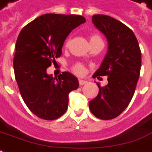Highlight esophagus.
Masks as SVG:
<instances>
[{"mask_svg": "<svg viewBox=\"0 0 152 152\" xmlns=\"http://www.w3.org/2000/svg\"><path fill=\"white\" fill-rule=\"evenodd\" d=\"M86 83H87V81H85V80L78 79V83H79V85H83V84H85Z\"/></svg>", "mask_w": 152, "mask_h": 152, "instance_id": "esophagus-1", "label": "esophagus"}]
</instances>
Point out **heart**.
Here are the masks:
<instances>
[{"instance_id":"1","label":"heart","mask_w":152,"mask_h":152,"mask_svg":"<svg viewBox=\"0 0 152 152\" xmlns=\"http://www.w3.org/2000/svg\"><path fill=\"white\" fill-rule=\"evenodd\" d=\"M89 40H90V43H91V42H96V41H102L101 40V38H100V37L96 35V34H93V35L90 36ZM69 42V39H68L66 44H68ZM72 69H73L74 73H75L76 74H78V75H81V74H83V73H84L85 67H84V65H83V64H81V63H77V64H75L74 66H73Z\"/></svg>"}]
</instances>
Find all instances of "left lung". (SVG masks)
I'll return each instance as SVG.
<instances>
[{
	"label": "left lung",
	"instance_id": "8db88e82",
	"mask_svg": "<svg viewBox=\"0 0 152 152\" xmlns=\"http://www.w3.org/2000/svg\"><path fill=\"white\" fill-rule=\"evenodd\" d=\"M92 21L108 40V52L93 78L108 76V83L88 103L92 114L111 120L126 110L134 95L141 67V53L134 32L125 24L105 15H94Z\"/></svg>",
	"mask_w": 152,
	"mask_h": 152
}]
</instances>
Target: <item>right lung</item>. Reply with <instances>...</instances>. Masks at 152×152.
<instances>
[{
  "label": "right lung",
  "mask_w": 152,
  "mask_h": 152,
  "mask_svg": "<svg viewBox=\"0 0 152 152\" xmlns=\"http://www.w3.org/2000/svg\"><path fill=\"white\" fill-rule=\"evenodd\" d=\"M85 21L78 15L45 14L19 33L13 59L15 78L23 101L41 119L62 116L68 109L69 94L78 88L77 78L69 72L53 78L46 71L61 56L69 33Z\"/></svg>",
  "instance_id": "add662e5"
}]
</instances>
